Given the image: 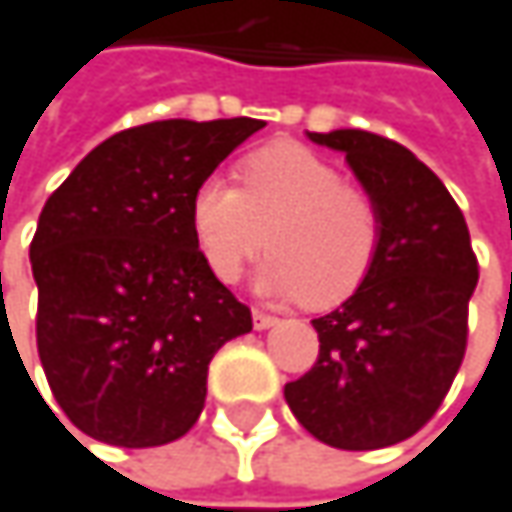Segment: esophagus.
I'll list each match as a JSON object with an SVG mask.
<instances>
[{
	"mask_svg": "<svg viewBox=\"0 0 512 512\" xmlns=\"http://www.w3.org/2000/svg\"><path fill=\"white\" fill-rule=\"evenodd\" d=\"M252 321H255V330H269V327H275V324H278V318L269 316V313H263V310H255V313H252Z\"/></svg>",
	"mask_w": 512,
	"mask_h": 512,
	"instance_id": "esophagus-1",
	"label": "esophagus"
}]
</instances>
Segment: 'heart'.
Returning a JSON list of instances; mask_svg holds the SVG:
<instances>
[{
  "instance_id": "obj_1",
  "label": "heart",
  "mask_w": 512,
  "mask_h": 512,
  "mask_svg": "<svg viewBox=\"0 0 512 512\" xmlns=\"http://www.w3.org/2000/svg\"><path fill=\"white\" fill-rule=\"evenodd\" d=\"M240 188L211 176L191 199V231L211 275L234 284L263 246L257 289L310 307L347 301L374 269L382 214L365 188L298 141H272L237 165Z\"/></svg>"
}]
</instances>
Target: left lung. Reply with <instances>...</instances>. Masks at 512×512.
Returning a JSON list of instances; mask_svg holds the SVG:
<instances>
[{
  "instance_id": "8db88e82",
  "label": "left lung",
  "mask_w": 512,
  "mask_h": 512,
  "mask_svg": "<svg viewBox=\"0 0 512 512\" xmlns=\"http://www.w3.org/2000/svg\"><path fill=\"white\" fill-rule=\"evenodd\" d=\"M307 136L345 153L379 205L382 243L365 284L313 318L316 365L284 397L327 446H394L432 420L464 362L478 260L458 202L403 144L365 130Z\"/></svg>"
}]
</instances>
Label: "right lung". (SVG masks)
<instances>
[{"label": "right lung", "mask_w": 512, "mask_h": 512, "mask_svg": "<svg viewBox=\"0 0 512 512\" xmlns=\"http://www.w3.org/2000/svg\"><path fill=\"white\" fill-rule=\"evenodd\" d=\"M257 118L153 121L98 144L48 196L31 240L37 350L83 435L144 449L182 437L205 406L208 362L252 313L208 269L194 191Z\"/></svg>", "instance_id": "add662e5"}]
</instances>
